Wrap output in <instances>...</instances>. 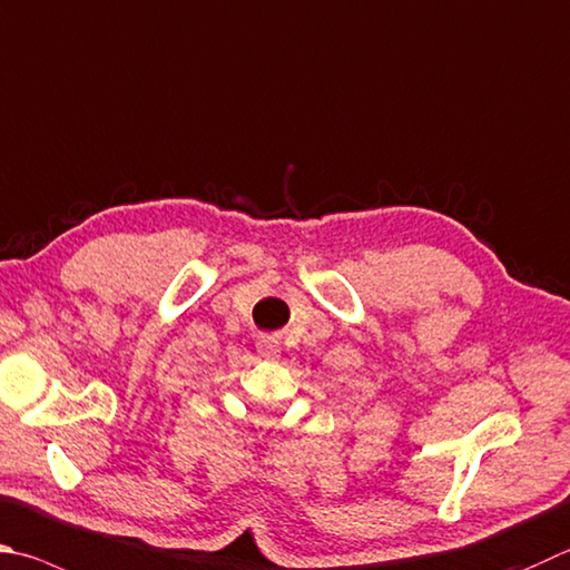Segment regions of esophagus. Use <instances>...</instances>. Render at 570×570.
I'll list each match as a JSON object with an SVG mask.
<instances>
[{
  "instance_id": "1",
  "label": "esophagus",
  "mask_w": 570,
  "mask_h": 570,
  "mask_svg": "<svg viewBox=\"0 0 570 570\" xmlns=\"http://www.w3.org/2000/svg\"><path fill=\"white\" fill-rule=\"evenodd\" d=\"M256 351H258V356L262 358H266V361H274V358H278V341L276 338H272V336H262L256 341Z\"/></svg>"
}]
</instances>
